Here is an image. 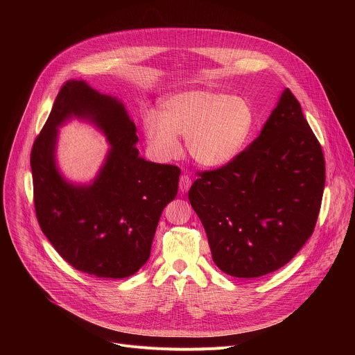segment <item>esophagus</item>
<instances>
[{
    "label": "esophagus",
    "mask_w": 355,
    "mask_h": 355,
    "mask_svg": "<svg viewBox=\"0 0 355 355\" xmlns=\"http://www.w3.org/2000/svg\"><path fill=\"white\" fill-rule=\"evenodd\" d=\"M191 185H192V180L189 178V175L188 174H182L181 178H180V192H182V193L188 192Z\"/></svg>",
    "instance_id": "esophagus-1"
}]
</instances>
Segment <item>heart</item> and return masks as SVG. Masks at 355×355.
<instances>
[{
    "label": "heart",
    "mask_w": 355,
    "mask_h": 355,
    "mask_svg": "<svg viewBox=\"0 0 355 355\" xmlns=\"http://www.w3.org/2000/svg\"><path fill=\"white\" fill-rule=\"evenodd\" d=\"M252 125L254 112L244 98L207 89L175 94L162 104V115L148 112L143 118L146 139L157 157L174 159L181 136L189 156L205 167L232 162Z\"/></svg>",
    "instance_id": "b5f03b06"
}]
</instances>
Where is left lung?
<instances>
[{"label": "left lung", "mask_w": 355, "mask_h": 355, "mask_svg": "<svg viewBox=\"0 0 355 355\" xmlns=\"http://www.w3.org/2000/svg\"><path fill=\"white\" fill-rule=\"evenodd\" d=\"M324 181L322 146L286 88L260 136L223 167L198 173L188 199L215 264L257 278L288 264L312 236Z\"/></svg>", "instance_id": "1"}]
</instances>
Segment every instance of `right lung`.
<instances>
[{
    "mask_svg": "<svg viewBox=\"0 0 355 355\" xmlns=\"http://www.w3.org/2000/svg\"><path fill=\"white\" fill-rule=\"evenodd\" d=\"M71 116L94 121L112 143L91 186L67 183L55 167L57 128ZM136 141V126L122 103L83 80H70L33 143L31 168L39 226L78 271L126 278L150 257L162 212L177 195L181 171L139 157Z\"/></svg>",
    "mask_w": 355,
    "mask_h": 355,
    "instance_id": "1",
    "label": "right lung"
}]
</instances>
